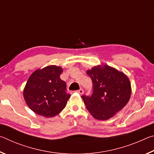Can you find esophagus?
Segmentation results:
<instances>
[{
	"instance_id": "esophagus-1",
	"label": "esophagus",
	"mask_w": 154,
	"mask_h": 154,
	"mask_svg": "<svg viewBox=\"0 0 154 154\" xmlns=\"http://www.w3.org/2000/svg\"><path fill=\"white\" fill-rule=\"evenodd\" d=\"M77 92L79 94H83V89H79V90H77Z\"/></svg>"
}]
</instances>
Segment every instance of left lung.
<instances>
[{
  "mask_svg": "<svg viewBox=\"0 0 154 154\" xmlns=\"http://www.w3.org/2000/svg\"><path fill=\"white\" fill-rule=\"evenodd\" d=\"M93 92L82 98L90 114L98 120H106L123 109L131 95L130 80L123 72L108 65H100L88 70Z\"/></svg>",
  "mask_w": 154,
  "mask_h": 154,
  "instance_id": "left-lung-1",
  "label": "left lung"
}]
</instances>
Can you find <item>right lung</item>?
<instances>
[{"label": "right lung", "instance_id": "1", "mask_svg": "<svg viewBox=\"0 0 154 154\" xmlns=\"http://www.w3.org/2000/svg\"><path fill=\"white\" fill-rule=\"evenodd\" d=\"M62 71L60 66L51 65L36 70L30 76L23 94L27 105L35 113L51 118L66 106L71 95L60 77Z\"/></svg>", "mask_w": 154, "mask_h": 154}]
</instances>
